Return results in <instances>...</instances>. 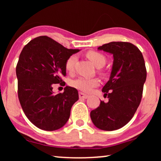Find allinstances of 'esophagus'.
I'll list each match as a JSON object with an SVG mask.
<instances>
[{
    "instance_id": "1",
    "label": "esophagus",
    "mask_w": 161,
    "mask_h": 161,
    "mask_svg": "<svg viewBox=\"0 0 161 161\" xmlns=\"http://www.w3.org/2000/svg\"><path fill=\"white\" fill-rule=\"evenodd\" d=\"M79 97H80V99H86L89 97L88 95L84 94L82 92H80V93H79Z\"/></svg>"
}]
</instances>
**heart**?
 <instances>
[{"mask_svg": "<svg viewBox=\"0 0 161 161\" xmlns=\"http://www.w3.org/2000/svg\"><path fill=\"white\" fill-rule=\"evenodd\" d=\"M87 57L90 59L91 62L93 63L95 67L103 66L106 63V58L102 54L97 52L92 51L87 54ZM77 57L76 54H72L67 58L66 63H65V67L66 69L69 72H71L74 69V67L75 62L77 61ZM72 86L75 88L79 89V90L82 91L84 92H89L95 87L99 84V81L95 78H86V77H79L76 79L72 82Z\"/></svg>", "mask_w": 161, "mask_h": 161, "instance_id": "b5f03b06", "label": "heart"}]
</instances>
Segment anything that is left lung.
Masks as SVG:
<instances>
[{"mask_svg":"<svg viewBox=\"0 0 161 161\" xmlns=\"http://www.w3.org/2000/svg\"><path fill=\"white\" fill-rule=\"evenodd\" d=\"M113 55L109 80L102 92L108 102H101L92 110L94 126L103 130L121 129L130 121L142 98L146 69L142 53L134 45L126 42H111L97 48Z\"/></svg>","mask_w":161,"mask_h":161,"instance_id":"left-lung-1","label":"left lung"}]
</instances>
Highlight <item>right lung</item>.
Here are the masks:
<instances>
[{
    "mask_svg": "<svg viewBox=\"0 0 161 161\" xmlns=\"http://www.w3.org/2000/svg\"><path fill=\"white\" fill-rule=\"evenodd\" d=\"M80 51L47 36L32 40L22 50L16 67L18 99L27 118L39 129L58 130L69 119L78 91L66 86L63 93L54 94L53 86L65 85L61 77L66 76L67 59Z\"/></svg>",
    "mask_w": 161,
    "mask_h": 161,
    "instance_id": "1",
    "label": "right lung"
}]
</instances>
